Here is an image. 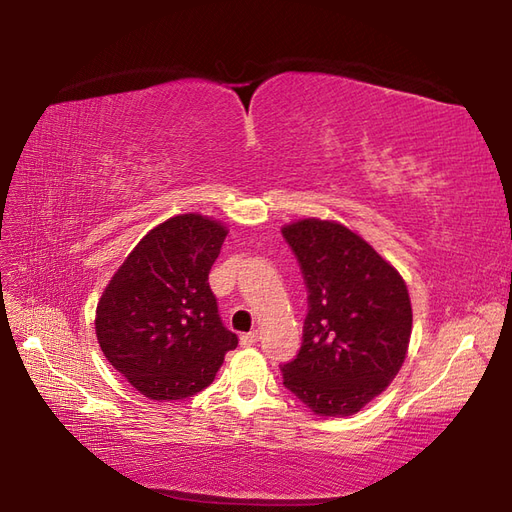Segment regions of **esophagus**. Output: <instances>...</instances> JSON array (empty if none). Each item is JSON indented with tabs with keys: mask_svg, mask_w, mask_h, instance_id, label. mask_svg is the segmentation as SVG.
Returning a JSON list of instances; mask_svg holds the SVG:
<instances>
[{
	"mask_svg": "<svg viewBox=\"0 0 512 512\" xmlns=\"http://www.w3.org/2000/svg\"><path fill=\"white\" fill-rule=\"evenodd\" d=\"M239 342H241V346H243V348L256 346V342H258V333H256V331H252V333H243Z\"/></svg>",
	"mask_w": 512,
	"mask_h": 512,
	"instance_id": "obj_1",
	"label": "esophagus"
}]
</instances>
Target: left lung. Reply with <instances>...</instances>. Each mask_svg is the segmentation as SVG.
<instances>
[{
	"instance_id": "obj_1",
	"label": "left lung",
	"mask_w": 512,
	"mask_h": 512,
	"mask_svg": "<svg viewBox=\"0 0 512 512\" xmlns=\"http://www.w3.org/2000/svg\"><path fill=\"white\" fill-rule=\"evenodd\" d=\"M307 288L297 356L282 365L286 389L320 416H350L378 397L406 359L412 305L401 275L337 222L282 228Z\"/></svg>"
}]
</instances>
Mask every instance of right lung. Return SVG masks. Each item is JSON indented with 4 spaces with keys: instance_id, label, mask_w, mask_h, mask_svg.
Instances as JSON below:
<instances>
[{
    "instance_id": "obj_1",
    "label": "right lung",
    "mask_w": 512,
    "mask_h": 512,
    "mask_svg": "<svg viewBox=\"0 0 512 512\" xmlns=\"http://www.w3.org/2000/svg\"><path fill=\"white\" fill-rule=\"evenodd\" d=\"M226 235L222 224L203 215H175L147 232L102 292L98 344L149 399L200 393L239 344L209 288Z\"/></svg>"
}]
</instances>
